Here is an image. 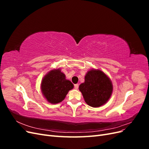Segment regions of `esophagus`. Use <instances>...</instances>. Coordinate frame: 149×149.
<instances>
[{
    "label": "esophagus",
    "instance_id": "esophagus-1",
    "mask_svg": "<svg viewBox=\"0 0 149 149\" xmlns=\"http://www.w3.org/2000/svg\"><path fill=\"white\" fill-rule=\"evenodd\" d=\"M74 86L75 89H78V87H79V85H78V84H74Z\"/></svg>",
    "mask_w": 149,
    "mask_h": 149
}]
</instances>
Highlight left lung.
<instances>
[{"mask_svg":"<svg viewBox=\"0 0 149 149\" xmlns=\"http://www.w3.org/2000/svg\"><path fill=\"white\" fill-rule=\"evenodd\" d=\"M85 102L93 107H100L109 100L112 84L108 76L100 70H91L86 74L84 82L79 86Z\"/></svg>","mask_w":149,"mask_h":149,"instance_id":"obj_1","label":"left lung"}]
</instances>
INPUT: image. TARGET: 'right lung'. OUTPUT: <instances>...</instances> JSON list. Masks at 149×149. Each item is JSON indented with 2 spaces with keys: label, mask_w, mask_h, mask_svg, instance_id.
Masks as SVG:
<instances>
[{
  "label": "right lung",
  "mask_w": 149,
  "mask_h": 149,
  "mask_svg": "<svg viewBox=\"0 0 149 149\" xmlns=\"http://www.w3.org/2000/svg\"><path fill=\"white\" fill-rule=\"evenodd\" d=\"M74 87L70 81L66 79L60 69L52 70L44 76L41 89L44 97L52 104H57L64 100L70 90Z\"/></svg>",
  "instance_id": "1"
}]
</instances>
